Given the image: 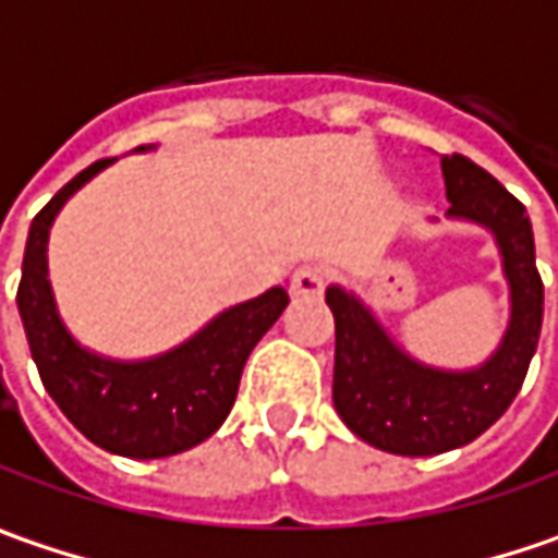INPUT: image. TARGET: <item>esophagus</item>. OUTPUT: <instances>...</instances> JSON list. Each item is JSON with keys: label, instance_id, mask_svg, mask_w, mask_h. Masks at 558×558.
I'll return each mask as SVG.
<instances>
[{"label": "esophagus", "instance_id": "34e87169", "mask_svg": "<svg viewBox=\"0 0 558 558\" xmlns=\"http://www.w3.org/2000/svg\"><path fill=\"white\" fill-rule=\"evenodd\" d=\"M324 282H327V272L320 266H301L292 276V292L304 295V299H314L324 292Z\"/></svg>", "mask_w": 558, "mask_h": 558}]
</instances>
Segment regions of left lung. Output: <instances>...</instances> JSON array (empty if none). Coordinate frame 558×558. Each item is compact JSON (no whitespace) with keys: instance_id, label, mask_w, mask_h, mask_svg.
Returning a JSON list of instances; mask_svg holds the SVG:
<instances>
[{"instance_id":"8db88e82","label":"left lung","mask_w":558,"mask_h":558,"mask_svg":"<svg viewBox=\"0 0 558 558\" xmlns=\"http://www.w3.org/2000/svg\"><path fill=\"white\" fill-rule=\"evenodd\" d=\"M441 174L448 216L489 228L501 254L511 317L496 352L466 372L422 365L359 295L327 289L337 320L333 407L362 441L403 458L445 454L480 438L518 397L543 324V282L524 206L463 155H441Z\"/></svg>"}]
</instances>
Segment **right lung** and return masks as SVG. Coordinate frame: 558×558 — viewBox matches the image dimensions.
<instances>
[{
	"mask_svg": "<svg viewBox=\"0 0 558 558\" xmlns=\"http://www.w3.org/2000/svg\"><path fill=\"white\" fill-rule=\"evenodd\" d=\"M151 148V145H148ZM136 151H145L140 145ZM95 161L34 216L21 263L19 314L47 393L98 448L120 458H171L206 441L228 418L247 355L289 304L286 286L241 301L155 359L120 362L78 345L60 320L47 279L50 225L65 199L100 174Z\"/></svg>",
	"mask_w": 558,
	"mask_h": 558,
	"instance_id": "right-lung-1",
	"label": "right lung"
}]
</instances>
